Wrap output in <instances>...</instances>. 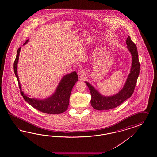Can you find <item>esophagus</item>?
I'll return each instance as SVG.
<instances>
[{"mask_svg":"<svg viewBox=\"0 0 157 157\" xmlns=\"http://www.w3.org/2000/svg\"><path fill=\"white\" fill-rule=\"evenodd\" d=\"M78 75L81 79H83L85 76V72L83 70H79L78 71Z\"/></svg>","mask_w":157,"mask_h":157,"instance_id":"34e87169","label":"esophagus"}]
</instances>
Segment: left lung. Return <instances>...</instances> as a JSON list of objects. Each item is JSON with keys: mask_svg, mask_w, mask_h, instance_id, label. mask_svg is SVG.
I'll return each mask as SVG.
<instances>
[{"mask_svg": "<svg viewBox=\"0 0 157 157\" xmlns=\"http://www.w3.org/2000/svg\"><path fill=\"white\" fill-rule=\"evenodd\" d=\"M126 44L129 51L132 54V67L125 84L119 93L112 97L102 96L92 86L85 82L86 85L90 91L91 105L95 109L102 110L114 108L121 104L133 94L139 75L140 63L138 57L137 47L129 36L126 40Z\"/></svg>", "mask_w": 157, "mask_h": 157, "instance_id": "obj_1", "label": "left lung"}]
</instances>
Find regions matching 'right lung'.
<instances>
[{
  "label": "right lung",
  "mask_w": 157,
  "mask_h": 157,
  "mask_svg": "<svg viewBox=\"0 0 157 157\" xmlns=\"http://www.w3.org/2000/svg\"><path fill=\"white\" fill-rule=\"evenodd\" d=\"M28 41V40H26L24 44L27 43ZM20 50L21 47H19L17 51V56L14 63V70L18 82L21 94L23 96L24 100L34 108L43 113L47 114H60L65 112L68 107L72 87L75 84L76 81L78 80V76L76 72H73L64 76L57 86L55 93L51 97L45 100H41L30 98L21 90L19 78L17 74V64L18 62Z\"/></svg>",
  "instance_id": "add662e5"
}]
</instances>
